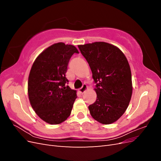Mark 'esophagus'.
I'll list each match as a JSON object with an SVG mask.
<instances>
[{"label": "esophagus", "mask_w": 161, "mask_h": 161, "mask_svg": "<svg viewBox=\"0 0 161 161\" xmlns=\"http://www.w3.org/2000/svg\"><path fill=\"white\" fill-rule=\"evenodd\" d=\"M86 88H87V86L86 85V84H83V85H82L81 88L79 89V91L80 92V93H83V92L86 91Z\"/></svg>", "instance_id": "1"}]
</instances>
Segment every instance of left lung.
<instances>
[{
	"label": "left lung",
	"instance_id": "left-lung-1",
	"mask_svg": "<svg viewBox=\"0 0 161 161\" xmlns=\"http://www.w3.org/2000/svg\"><path fill=\"white\" fill-rule=\"evenodd\" d=\"M91 68L97 99L89 106L91 116L103 124L115 122L128 108L132 93L129 63L118 47L95 42L78 46Z\"/></svg>",
	"mask_w": 161,
	"mask_h": 161
}]
</instances>
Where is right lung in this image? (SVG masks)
<instances>
[{
  "mask_svg": "<svg viewBox=\"0 0 161 161\" xmlns=\"http://www.w3.org/2000/svg\"><path fill=\"white\" fill-rule=\"evenodd\" d=\"M76 48L57 43L42 52L33 62L28 80L31 105L40 118L50 124L65 121L71 114L76 91L71 89L66 73Z\"/></svg>",
  "mask_w": 161,
  "mask_h": 161,
  "instance_id": "add662e5",
  "label": "right lung"
}]
</instances>
